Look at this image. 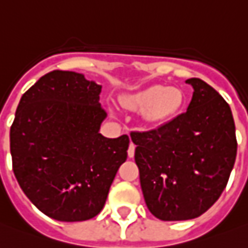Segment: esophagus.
<instances>
[{
	"mask_svg": "<svg viewBox=\"0 0 248 248\" xmlns=\"http://www.w3.org/2000/svg\"><path fill=\"white\" fill-rule=\"evenodd\" d=\"M135 155V144L131 141V144H129V147H128V156L129 158H134Z\"/></svg>",
	"mask_w": 248,
	"mask_h": 248,
	"instance_id": "obj_1",
	"label": "esophagus"
}]
</instances>
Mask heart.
I'll return each mask as SVG.
<instances>
[{
  "label": "heart",
  "instance_id": "1",
  "mask_svg": "<svg viewBox=\"0 0 248 248\" xmlns=\"http://www.w3.org/2000/svg\"><path fill=\"white\" fill-rule=\"evenodd\" d=\"M182 100L184 95L179 89L154 85L132 94L124 104L129 109H147V119L156 123L177 113Z\"/></svg>",
  "mask_w": 248,
  "mask_h": 248
}]
</instances>
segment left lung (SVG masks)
<instances>
[{
	"label": "left lung",
	"mask_w": 248,
	"mask_h": 248,
	"mask_svg": "<svg viewBox=\"0 0 248 248\" xmlns=\"http://www.w3.org/2000/svg\"><path fill=\"white\" fill-rule=\"evenodd\" d=\"M184 113L146 132H131L148 211L163 221L199 217L217 201L236 159L230 105L200 78Z\"/></svg>",
	"instance_id": "obj_1"
}]
</instances>
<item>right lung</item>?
<instances>
[{
	"instance_id": "obj_1",
	"label": "right lung",
	"mask_w": 248,
	"mask_h": 248,
	"mask_svg": "<svg viewBox=\"0 0 248 248\" xmlns=\"http://www.w3.org/2000/svg\"><path fill=\"white\" fill-rule=\"evenodd\" d=\"M101 85L54 70L21 97L10 127L13 173L31 202L59 221H83L105 205L129 138H104Z\"/></svg>"
}]
</instances>
